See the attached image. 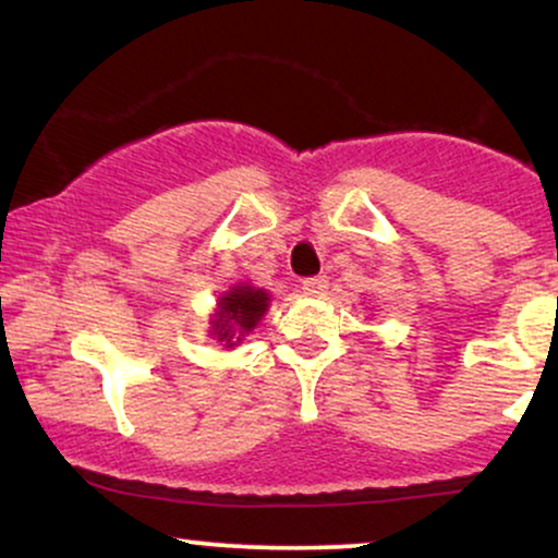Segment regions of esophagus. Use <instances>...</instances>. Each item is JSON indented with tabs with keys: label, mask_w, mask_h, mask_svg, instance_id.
I'll return each instance as SVG.
<instances>
[{
	"label": "esophagus",
	"mask_w": 558,
	"mask_h": 558,
	"mask_svg": "<svg viewBox=\"0 0 558 558\" xmlns=\"http://www.w3.org/2000/svg\"><path fill=\"white\" fill-rule=\"evenodd\" d=\"M326 290H328V279L323 277L302 281V294H307V298H320V294H326Z\"/></svg>",
	"instance_id": "esophagus-1"
}]
</instances>
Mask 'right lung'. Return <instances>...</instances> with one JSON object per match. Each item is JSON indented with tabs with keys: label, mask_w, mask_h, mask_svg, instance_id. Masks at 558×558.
Masks as SVG:
<instances>
[{
	"label": "right lung",
	"mask_w": 558,
	"mask_h": 558,
	"mask_svg": "<svg viewBox=\"0 0 558 558\" xmlns=\"http://www.w3.org/2000/svg\"><path fill=\"white\" fill-rule=\"evenodd\" d=\"M268 305H271V294L266 290L247 284V281H238L235 287L219 294L209 320V336L225 343V349L238 347L258 326Z\"/></svg>",
	"instance_id": "right-lung-1"
}]
</instances>
